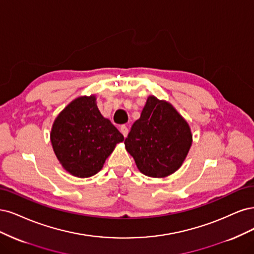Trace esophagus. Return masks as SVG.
Here are the masks:
<instances>
[{"instance_id": "1", "label": "esophagus", "mask_w": 254, "mask_h": 254, "mask_svg": "<svg viewBox=\"0 0 254 254\" xmlns=\"http://www.w3.org/2000/svg\"><path fill=\"white\" fill-rule=\"evenodd\" d=\"M120 132L122 133V135H124L125 137H127V134H128V128H127V126H121V127H120Z\"/></svg>"}]
</instances>
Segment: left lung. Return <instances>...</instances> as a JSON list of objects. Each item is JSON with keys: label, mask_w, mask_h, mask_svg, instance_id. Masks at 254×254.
Segmentation results:
<instances>
[{"label": "left lung", "mask_w": 254, "mask_h": 254, "mask_svg": "<svg viewBox=\"0 0 254 254\" xmlns=\"http://www.w3.org/2000/svg\"><path fill=\"white\" fill-rule=\"evenodd\" d=\"M125 144L142 174L166 177L183 165L192 144V134L173 106L151 96Z\"/></svg>", "instance_id": "obj_1"}]
</instances>
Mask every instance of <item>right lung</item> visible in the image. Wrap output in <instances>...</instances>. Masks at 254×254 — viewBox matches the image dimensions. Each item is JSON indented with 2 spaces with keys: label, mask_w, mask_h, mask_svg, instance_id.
<instances>
[{
  "label": "right lung",
  "mask_w": 254,
  "mask_h": 254,
  "mask_svg": "<svg viewBox=\"0 0 254 254\" xmlns=\"http://www.w3.org/2000/svg\"><path fill=\"white\" fill-rule=\"evenodd\" d=\"M124 139L101 115L95 96L79 97L70 102L56 118L51 133L57 158L71 175L81 178L97 174Z\"/></svg>",
  "instance_id": "1"
}]
</instances>
